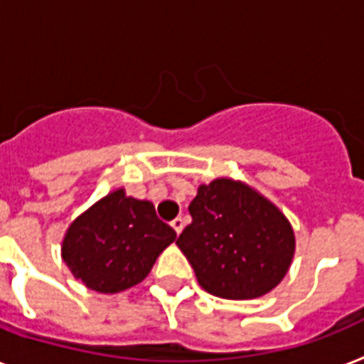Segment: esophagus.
Returning a JSON list of instances; mask_svg holds the SVG:
<instances>
[{"instance_id":"1","label":"esophagus","mask_w":364,"mask_h":364,"mask_svg":"<svg viewBox=\"0 0 364 364\" xmlns=\"http://www.w3.org/2000/svg\"><path fill=\"white\" fill-rule=\"evenodd\" d=\"M183 226H185V223H183V218H181V217L173 218V220H172V228L176 230V233H177V235H179V233H181Z\"/></svg>"}]
</instances>
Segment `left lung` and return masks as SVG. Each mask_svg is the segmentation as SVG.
I'll return each instance as SVG.
<instances>
[{"label":"left lung","instance_id":"left-lung-1","mask_svg":"<svg viewBox=\"0 0 364 364\" xmlns=\"http://www.w3.org/2000/svg\"><path fill=\"white\" fill-rule=\"evenodd\" d=\"M176 245L208 294L254 299L279 284L295 252L291 224L259 192L228 177L200 185Z\"/></svg>","mask_w":364,"mask_h":364}]
</instances>
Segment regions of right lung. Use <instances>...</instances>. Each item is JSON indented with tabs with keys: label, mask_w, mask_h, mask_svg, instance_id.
Segmentation results:
<instances>
[{
	"label": "right lung",
	"mask_w": 364,
	"mask_h": 364,
	"mask_svg": "<svg viewBox=\"0 0 364 364\" xmlns=\"http://www.w3.org/2000/svg\"><path fill=\"white\" fill-rule=\"evenodd\" d=\"M173 241L176 232L156 217L151 202L117 188L70 224L61 256L87 288L117 294L146 279Z\"/></svg>",
	"instance_id": "1"
}]
</instances>
